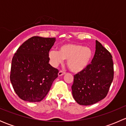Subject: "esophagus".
I'll use <instances>...</instances> for the list:
<instances>
[{
    "label": "esophagus",
    "mask_w": 126,
    "mask_h": 126,
    "mask_svg": "<svg viewBox=\"0 0 126 126\" xmlns=\"http://www.w3.org/2000/svg\"><path fill=\"white\" fill-rule=\"evenodd\" d=\"M65 73H66V72H64V71H60L59 72H58V76H63V75L65 74Z\"/></svg>",
    "instance_id": "1"
}]
</instances>
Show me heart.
<instances>
[{
    "label": "heart",
    "instance_id": "obj_1",
    "mask_svg": "<svg viewBox=\"0 0 126 126\" xmlns=\"http://www.w3.org/2000/svg\"><path fill=\"white\" fill-rule=\"evenodd\" d=\"M49 57L54 66L62 63L63 60H67V65L73 72H79L88 66L93 57V50L89 47L82 44H62L59 50H52L49 53Z\"/></svg>",
    "mask_w": 126,
    "mask_h": 126
}]
</instances>
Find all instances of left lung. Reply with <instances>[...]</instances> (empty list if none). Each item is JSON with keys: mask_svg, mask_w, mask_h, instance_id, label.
I'll use <instances>...</instances> for the list:
<instances>
[{"mask_svg": "<svg viewBox=\"0 0 126 126\" xmlns=\"http://www.w3.org/2000/svg\"><path fill=\"white\" fill-rule=\"evenodd\" d=\"M113 74L112 56L96 40V51L91 63L74 76L71 88L75 101L80 105H89L105 98Z\"/></svg>", "mask_w": 126, "mask_h": 126, "instance_id": "1", "label": "left lung"}]
</instances>
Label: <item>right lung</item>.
I'll return each mask as SVG.
<instances>
[{"label":"right lung","mask_w":126,"mask_h":126,"mask_svg":"<svg viewBox=\"0 0 126 126\" xmlns=\"http://www.w3.org/2000/svg\"><path fill=\"white\" fill-rule=\"evenodd\" d=\"M55 41V38L33 36L14 55L10 81L21 99L30 102L42 101L58 77V69L49 63V52Z\"/></svg>","instance_id":"obj_1"}]
</instances>
